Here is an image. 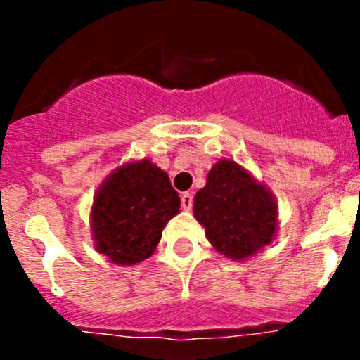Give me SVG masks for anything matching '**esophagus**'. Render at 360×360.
I'll return each instance as SVG.
<instances>
[{
	"label": "esophagus",
	"instance_id": "obj_1",
	"mask_svg": "<svg viewBox=\"0 0 360 360\" xmlns=\"http://www.w3.org/2000/svg\"><path fill=\"white\" fill-rule=\"evenodd\" d=\"M181 205H183L184 210H190L191 207H193V193L184 191V193L181 195Z\"/></svg>",
	"mask_w": 360,
	"mask_h": 360
}]
</instances>
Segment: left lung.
I'll return each mask as SVG.
<instances>
[{"label":"left lung","instance_id":"obj_1","mask_svg":"<svg viewBox=\"0 0 360 360\" xmlns=\"http://www.w3.org/2000/svg\"><path fill=\"white\" fill-rule=\"evenodd\" d=\"M193 214L207 238L231 259H244L274 240L277 205L245 169L221 160L210 169L205 188L195 195Z\"/></svg>","mask_w":360,"mask_h":360}]
</instances>
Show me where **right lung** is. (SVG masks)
<instances>
[{
	"mask_svg": "<svg viewBox=\"0 0 360 360\" xmlns=\"http://www.w3.org/2000/svg\"><path fill=\"white\" fill-rule=\"evenodd\" d=\"M169 176L148 160L112 172L92 209L96 248L116 264H134L157 249L162 230L179 212Z\"/></svg>",
	"mask_w": 360,
	"mask_h": 360,
	"instance_id": "obj_1",
	"label": "right lung"
}]
</instances>
